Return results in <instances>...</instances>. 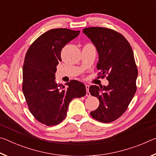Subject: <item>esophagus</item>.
<instances>
[{"instance_id":"esophagus-1","label":"esophagus","mask_w":156,"mask_h":156,"mask_svg":"<svg viewBox=\"0 0 156 156\" xmlns=\"http://www.w3.org/2000/svg\"><path fill=\"white\" fill-rule=\"evenodd\" d=\"M85 87H86V89H87V94H86V96L87 97H89L91 96L90 93L89 92V86L88 85V84H86L85 85Z\"/></svg>"}]
</instances>
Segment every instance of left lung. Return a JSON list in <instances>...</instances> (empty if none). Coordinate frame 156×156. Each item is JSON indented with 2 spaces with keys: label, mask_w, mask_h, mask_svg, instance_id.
Segmentation results:
<instances>
[{
  "label": "left lung",
  "mask_w": 156,
  "mask_h": 156,
  "mask_svg": "<svg viewBox=\"0 0 156 156\" xmlns=\"http://www.w3.org/2000/svg\"><path fill=\"white\" fill-rule=\"evenodd\" d=\"M83 33L98 53V74L109 80L107 86L89 87V93L100 102L90 114L99 122H112L126 112L137 90L138 72L133 50L122 34L113 30L93 27L84 28Z\"/></svg>",
  "instance_id": "8db88e82"
}]
</instances>
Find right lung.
Wrapping results in <instances>:
<instances>
[{
	"mask_svg": "<svg viewBox=\"0 0 156 156\" xmlns=\"http://www.w3.org/2000/svg\"><path fill=\"white\" fill-rule=\"evenodd\" d=\"M79 34L69 29H52L39 36L26 53L23 92L31 114L46 126L60 124L66 118L71 100L86 95L85 86L78 80L66 83L67 87L55 81L62 48Z\"/></svg>",
	"mask_w": 156,
	"mask_h": 156,
	"instance_id": "1",
	"label": "right lung"
}]
</instances>
